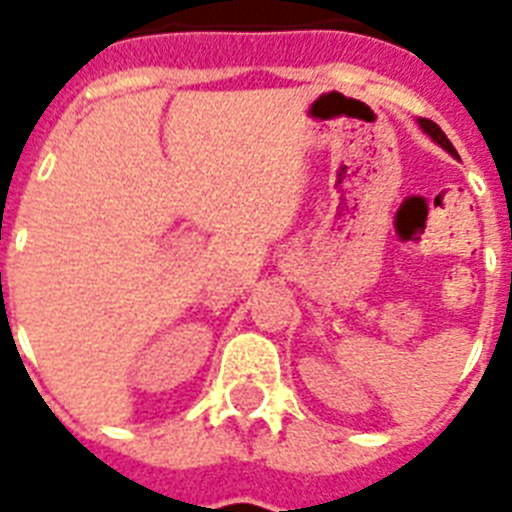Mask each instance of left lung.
I'll return each mask as SVG.
<instances>
[{"mask_svg": "<svg viewBox=\"0 0 512 512\" xmlns=\"http://www.w3.org/2000/svg\"><path fill=\"white\" fill-rule=\"evenodd\" d=\"M420 127H422V130H425V132H428L430 138L436 140L438 146H444L446 151H449V154L457 156V151H454V146H452V143H449V138H446L444 132H441V127H438L436 122H430V119H420Z\"/></svg>", "mask_w": 512, "mask_h": 512, "instance_id": "8db88e82", "label": "left lung"}]
</instances>
